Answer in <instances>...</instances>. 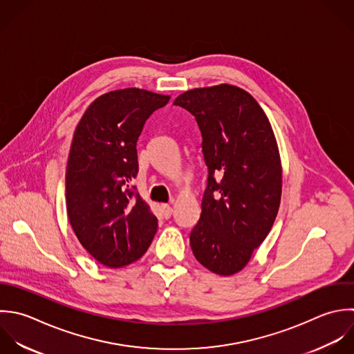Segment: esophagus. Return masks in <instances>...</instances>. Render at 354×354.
Here are the masks:
<instances>
[{"instance_id": "1", "label": "esophagus", "mask_w": 354, "mask_h": 354, "mask_svg": "<svg viewBox=\"0 0 354 354\" xmlns=\"http://www.w3.org/2000/svg\"><path fill=\"white\" fill-rule=\"evenodd\" d=\"M161 211H162V216H164L165 219H169V218H171V215H172V207H171V205L162 204V205H161Z\"/></svg>"}]
</instances>
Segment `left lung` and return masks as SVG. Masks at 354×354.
<instances>
[{"instance_id": "left-lung-1", "label": "left lung", "mask_w": 354, "mask_h": 354, "mask_svg": "<svg viewBox=\"0 0 354 354\" xmlns=\"http://www.w3.org/2000/svg\"><path fill=\"white\" fill-rule=\"evenodd\" d=\"M174 104L196 117L208 167L192 251L212 273L236 274L268 237L279 212L283 169L274 132L254 96L236 85L194 88Z\"/></svg>"}]
</instances>
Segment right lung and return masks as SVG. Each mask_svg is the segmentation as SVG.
I'll list each match as a JSON object with an SVG mask.
<instances>
[{"label":"right lung","instance_id":"obj_1","mask_svg":"<svg viewBox=\"0 0 354 354\" xmlns=\"http://www.w3.org/2000/svg\"><path fill=\"white\" fill-rule=\"evenodd\" d=\"M169 95L140 88L110 91L81 117L66 168V207L81 245L102 265L122 268L150 247L157 218L131 187L139 171L136 143L146 120Z\"/></svg>","mask_w":354,"mask_h":354}]
</instances>
